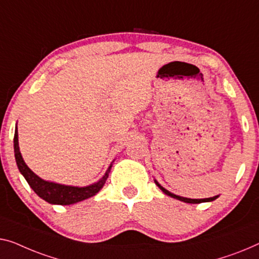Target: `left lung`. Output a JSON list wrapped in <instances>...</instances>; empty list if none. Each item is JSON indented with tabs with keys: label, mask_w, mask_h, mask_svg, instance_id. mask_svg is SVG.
I'll list each match as a JSON object with an SVG mask.
<instances>
[{
	"label": "left lung",
	"mask_w": 259,
	"mask_h": 259,
	"mask_svg": "<svg viewBox=\"0 0 259 259\" xmlns=\"http://www.w3.org/2000/svg\"><path fill=\"white\" fill-rule=\"evenodd\" d=\"M154 183H156V185L158 187L160 188L161 191H163L165 194L171 196V198H175L177 200H180V201H184V202H187V203H201V202H209V201H214L215 199L219 198V195H215L213 196V198H207V199H190V198H184V196H179V195H176L173 194V193L168 192L167 190H165V188L161 186V185H159V183H158L157 180H154Z\"/></svg>",
	"instance_id": "8db88e82"
}]
</instances>
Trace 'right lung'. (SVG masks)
<instances>
[{
  "label": "right lung",
  "mask_w": 259,
  "mask_h": 259,
  "mask_svg": "<svg viewBox=\"0 0 259 259\" xmlns=\"http://www.w3.org/2000/svg\"><path fill=\"white\" fill-rule=\"evenodd\" d=\"M14 151H15V159H16L17 167L19 172L22 173L25 180L28 181L30 187L32 188L34 193L45 200L46 202L52 203V204H61V206H66V204H73L82 200H86L91 196H94L98 193L103 185L106 184L108 176H109L110 166L108 167L105 176L100 179L98 183L92 184L90 186L84 187H76V186H67V185H60L56 183H51V181H46L41 179L37 175L31 171L28 167V165L25 164V161L23 160V157L19 151L18 146V133H17V126L15 129V136H14Z\"/></svg>",
  "instance_id": "1"
}]
</instances>
